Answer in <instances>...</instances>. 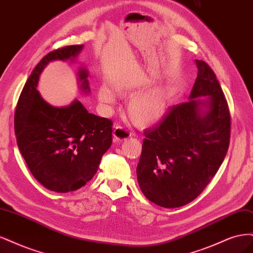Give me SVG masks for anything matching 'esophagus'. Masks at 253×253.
Instances as JSON below:
<instances>
[{
	"label": "esophagus",
	"mask_w": 253,
	"mask_h": 253,
	"mask_svg": "<svg viewBox=\"0 0 253 253\" xmlns=\"http://www.w3.org/2000/svg\"><path fill=\"white\" fill-rule=\"evenodd\" d=\"M131 133L129 132V130L126 129L125 127H122V126H117L113 130V142H121L123 140H126L128 138Z\"/></svg>",
	"instance_id": "1"
}]
</instances>
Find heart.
<instances>
[{
    "label": "heart",
    "mask_w": 253,
    "mask_h": 253,
    "mask_svg": "<svg viewBox=\"0 0 253 253\" xmlns=\"http://www.w3.org/2000/svg\"><path fill=\"white\" fill-rule=\"evenodd\" d=\"M116 91L125 94L128 89L117 87ZM99 101L103 104L110 105L115 102V96L107 87L102 86L97 91ZM170 102V92L166 88L157 89L133 96L126 107V113L132 123L140 127H147L159 122L168 109Z\"/></svg>",
    "instance_id": "1"
}]
</instances>
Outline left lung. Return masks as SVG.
I'll return each mask as SVG.
<instances>
[{"label": "left lung", "mask_w": 253, "mask_h": 253, "mask_svg": "<svg viewBox=\"0 0 253 253\" xmlns=\"http://www.w3.org/2000/svg\"><path fill=\"white\" fill-rule=\"evenodd\" d=\"M195 63L191 100L169 107L156 126L144 130L137 182L145 197L161 207H181L199 197L229 147L231 117L222 87L206 62ZM199 96L208 100L195 99ZM202 105L208 106L206 112Z\"/></svg>", "instance_id": "obj_1"}]
</instances>
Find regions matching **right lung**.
<instances>
[{
    "label": "right lung",
    "instance_id": "right-lung-1",
    "mask_svg": "<svg viewBox=\"0 0 253 253\" xmlns=\"http://www.w3.org/2000/svg\"><path fill=\"white\" fill-rule=\"evenodd\" d=\"M82 48L70 45L46 54L24 85L14 112L17 143L30 172L47 189L62 193L90 181L112 144L111 120L89 113L78 100L67 107H52L37 90L48 63L75 58ZM87 77V70L79 71L85 91Z\"/></svg>",
    "mask_w": 253,
    "mask_h": 253
}]
</instances>
